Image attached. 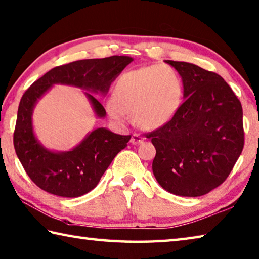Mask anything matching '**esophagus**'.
Here are the masks:
<instances>
[{
  "mask_svg": "<svg viewBox=\"0 0 259 259\" xmlns=\"http://www.w3.org/2000/svg\"><path fill=\"white\" fill-rule=\"evenodd\" d=\"M144 139H145L144 137H141L140 135H138V134H134V135H133V137H131L130 143L133 144V145H139V144H143Z\"/></svg>",
  "mask_w": 259,
  "mask_h": 259,
  "instance_id": "1",
  "label": "esophagus"
}]
</instances>
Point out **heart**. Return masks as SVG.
<instances>
[{
    "label": "heart",
    "instance_id": "heart-1",
    "mask_svg": "<svg viewBox=\"0 0 259 259\" xmlns=\"http://www.w3.org/2000/svg\"><path fill=\"white\" fill-rule=\"evenodd\" d=\"M183 101V82L169 65H150L129 70L120 76L113 88L112 99L105 102V111L115 123L135 122L147 130L169 123Z\"/></svg>",
    "mask_w": 259,
    "mask_h": 259
}]
</instances>
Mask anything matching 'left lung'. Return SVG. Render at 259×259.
I'll return each mask as SVG.
<instances>
[{"mask_svg": "<svg viewBox=\"0 0 259 259\" xmlns=\"http://www.w3.org/2000/svg\"><path fill=\"white\" fill-rule=\"evenodd\" d=\"M165 62L181 75L185 101L169 123L149 134L153 171L169 193L201 196L224 183L244 148L241 103L220 75Z\"/></svg>", "mask_w": 259, "mask_h": 259, "instance_id": "1", "label": "left lung"}]
</instances>
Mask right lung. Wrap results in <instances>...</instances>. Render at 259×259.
Returning a JSON list of instances; mask_svg holds the SVG:
<instances>
[{
    "mask_svg": "<svg viewBox=\"0 0 259 259\" xmlns=\"http://www.w3.org/2000/svg\"><path fill=\"white\" fill-rule=\"evenodd\" d=\"M133 60L129 56H111L57 66L25 91L19 104L13 145L25 173L40 189L64 197L89 193L98 185L116 154L125 148L131 136L98 128L72 150L52 151L39 143L33 133L32 112L38 100L54 84L72 85L105 95L111 83ZM84 93L96 116L104 118L103 105L90 92Z\"/></svg>",
    "mask_w": 259,
    "mask_h": 259,
    "instance_id": "1",
    "label": "right lung"
}]
</instances>
